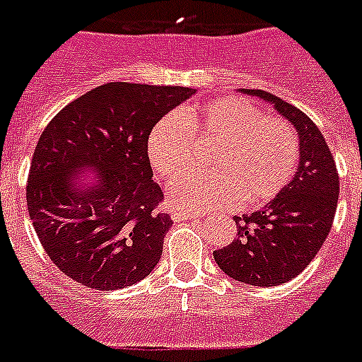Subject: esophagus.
Listing matches in <instances>:
<instances>
[{"instance_id": "obj_1", "label": "esophagus", "mask_w": 362, "mask_h": 362, "mask_svg": "<svg viewBox=\"0 0 362 362\" xmlns=\"http://www.w3.org/2000/svg\"><path fill=\"white\" fill-rule=\"evenodd\" d=\"M200 217H202V215L199 214H189V211H187V214H180V211H178V214L173 215V221L180 223V221H189V218H200Z\"/></svg>"}]
</instances>
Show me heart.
<instances>
[{
	"label": "heart",
	"mask_w": 362,
	"mask_h": 362,
	"mask_svg": "<svg viewBox=\"0 0 362 362\" xmlns=\"http://www.w3.org/2000/svg\"><path fill=\"white\" fill-rule=\"evenodd\" d=\"M197 139L217 141L208 160L209 173H189L175 182L169 200L175 209L214 211L243 199L259 206L289 184L298 162L294 129L278 115L263 114L245 97H221L163 115L148 136V160L163 180L189 169Z\"/></svg>",
	"instance_id": "1"
}]
</instances>
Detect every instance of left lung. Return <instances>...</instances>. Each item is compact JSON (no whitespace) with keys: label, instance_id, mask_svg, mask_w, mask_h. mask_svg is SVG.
I'll return each mask as SVG.
<instances>
[{"label":"left lung","instance_id":"left-lung-1","mask_svg":"<svg viewBox=\"0 0 362 362\" xmlns=\"http://www.w3.org/2000/svg\"><path fill=\"white\" fill-rule=\"evenodd\" d=\"M241 93L259 97L293 124L300 160L293 180L269 204L235 217L238 235L214 257L224 274L241 284L274 287L296 278L327 239L339 200V175L326 139L302 110L263 90Z\"/></svg>","mask_w":362,"mask_h":362}]
</instances>
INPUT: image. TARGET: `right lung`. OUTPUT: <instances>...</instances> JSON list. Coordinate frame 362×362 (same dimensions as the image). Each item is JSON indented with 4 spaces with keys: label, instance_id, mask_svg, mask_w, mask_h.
Returning <instances> with one entry per match:
<instances>
[{
    "label": "right lung",
    "instance_id": "add662e5",
    "mask_svg": "<svg viewBox=\"0 0 362 362\" xmlns=\"http://www.w3.org/2000/svg\"><path fill=\"white\" fill-rule=\"evenodd\" d=\"M193 88L108 83L64 106L42 132L27 208L42 247L64 274L114 291L147 278L173 224L160 211L147 144Z\"/></svg>",
    "mask_w": 362,
    "mask_h": 362
}]
</instances>
